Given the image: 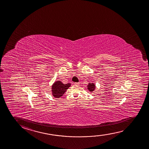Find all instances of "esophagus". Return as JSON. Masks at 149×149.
Instances as JSON below:
<instances>
[{"instance_id":"esophagus-1","label":"esophagus","mask_w":149,"mask_h":149,"mask_svg":"<svg viewBox=\"0 0 149 149\" xmlns=\"http://www.w3.org/2000/svg\"><path fill=\"white\" fill-rule=\"evenodd\" d=\"M74 84H75V85H79V83H74Z\"/></svg>"}]
</instances>
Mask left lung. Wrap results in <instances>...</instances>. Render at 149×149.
I'll return each instance as SVG.
<instances>
[{
  "mask_svg": "<svg viewBox=\"0 0 149 149\" xmlns=\"http://www.w3.org/2000/svg\"><path fill=\"white\" fill-rule=\"evenodd\" d=\"M87 89H88V90L91 93H93V91H95V87H96L95 84L90 83H88V85L87 86Z\"/></svg>",
  "mask_w": 149,
  "mask_h": 149,
  "instance_id": "obj_1",
  "label": "left lung"
}]
</instances>
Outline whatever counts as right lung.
I'll return each instance as SVG.
<instances>
[{"instance_id": "add662e5", "label": "right lung", "mask_w": 149, "mask_h": 149, "mask_svg": "<svg viewBox=\"0 0 149 149\" xmlns=\"http://www.w3.org/2000/svg\"><path fill=\"white\" fill-rule=\"evenodd\" d=\"M71 84H64L61 81H55L51 86L52 95L54 98H59L63 95L66 90L71 86Z\"/></svg>"}]
</instances>
